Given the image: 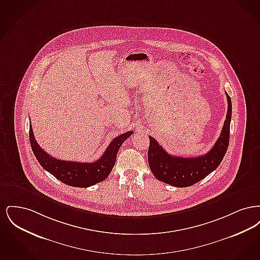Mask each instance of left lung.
Returning a JSON list of instances; mask_svg holds the SVG:
<instances>
[{
    "label": "left lung",
    "mask_w": 260,
    "mask_h": 260,
    "mask_svg": "<svg viewBox=\"0 0 260 260\" xmlns=\"http://www.w3.org/2000/svg\"><path fill=\"white\" fill-rule=\"evenodd\" d=\"M225 93L228 101L226 120L220 136L207 154L194 158L173 156L167 153L156 139L149 136V167L158 180L175 187H188L204 179L220 165L229 145L232 116L231 99Z\"/></svg>",
    "instance_id": "left-lung-1"
}]
</instances>
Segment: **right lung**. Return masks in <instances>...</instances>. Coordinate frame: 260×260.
<instances>
[{
    "instance_id": "1",
    "label": "right lung",
    "mask_w": 260,
    "mask_h": 260,
    "mask_svg": "<svg viewBox=\"0 0 260 260\" xmlns=\"http://www.w3.org/2000/svg\"><path fill=\"white\" fill-rule=\"evenodd\" d=\"M134 133L126 132L111 141L102 157L93 162L57 160L46 153L39 146L30 123L29 137L32 151L41 166L63 183L73 187H89L107 178L116 162L117 154L124 140Z\"/></svg>"
}]
</instances>
